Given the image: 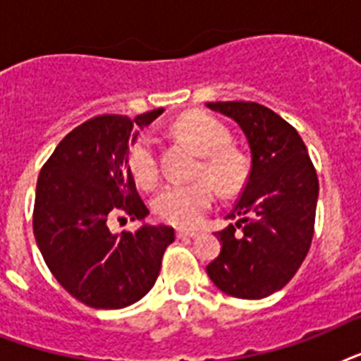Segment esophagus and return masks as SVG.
Instances as JSON below:
<instances>
[{
  "label": "esophagus",
  "mask_w": 361,
  "mask_h": 361,
  "mask_svg": "<svg viewBox=\"0 0 361 361\" xmlns=\"http://www.w3.org/2000/svg\"><path fill=\"white\" fill-rule=\"evenodd\" d=\"M176 236L178 238H197L198 236V232L197 231H183V228H180V231H176Z\"/></svg>",
  "instance_id": "esophagus-1"
}]
</instances>
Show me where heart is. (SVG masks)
Here are the masks:
<instances>
[{
  "label": "heart",
  "mask_w": 361,
  "mask_h": 361,
  "mask_svg": "<svg viewBox=\"0 0 361 361\" xmlns=\"http://www.w3.org/2000/svg\"><path fill=\"white\" fill-rule=\"evenodd\" d=\"M176 130L198 153L206 155L202 172L221 187L231 191L243 178V164L236 153L228 152L231 135L225 125L206 114L181 116ZM129 166L138 185L153 187L159 180V159L155 138L142 135L129 149ZM214 202V187L208 180L189 183H169L153 198V212L159 219L176 226H195Z\"/></svg>",
  "instance_id": "b5f03b06"
}]
</instances>
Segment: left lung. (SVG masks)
Here are the masks:
<instances>
[{
    "label": "left lung",
    "mask_w": 361,
    "mask_h": 361,
    "mask_svg": "<svg viewBox=\"0 0 361 361\" xmlns=\"http://www.w3.org/2000/svg\"><path fill=\"white\" fill-rule=\"evenodd\" d=\"M206 106L236 121L251 152L245 187L226 215L234 223L217 234L223 247L206 271L228 296L260 300L294 277L311 247L317 172L298 130L274 110L243 101Z\"/></svg>",
    "instance_id": "1"
}]
</instances>
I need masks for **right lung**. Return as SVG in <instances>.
Returning <instances> with one entry per match:
<instances>
[{"label":"right lung","mask_w":361,"mask_h":361,"mask_svg":"<svg viewBox=\"0 0 361 361\" xmlns=\"http://www.w3.org/2000/svg\"><path fill=\"white\" fill-rule=\"evenodd\" d=\"M161 114L163 109L135 120H87L59 142L37 180L33 232L39 251L59 285L90 307L123 309L142 300L174 241V228L144 221L149 209L129 166L138 129ZM114 213L142 225L112 235L106 221Z\"/></svg>","instance_id":"obj_1"}]
</instances>
